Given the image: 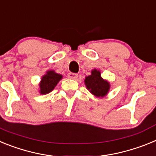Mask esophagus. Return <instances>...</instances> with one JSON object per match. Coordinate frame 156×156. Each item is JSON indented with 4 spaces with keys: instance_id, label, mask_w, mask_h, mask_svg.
I'll return each mask as SVG.
<instances>
[{
    "instance_id": "1",
    "label": "esophagus",
    "mask_w": 156,
    "mask_h": 156,
    "mask_svg": "<svg viewBox=\"0 0 156 156\" xmlns=\"http://www.w3.org/2000/svg\"><path fill=\"white\" fill-rule=\"evenodd\" d=\"M77 76H78V75L76 73H69L68 74V78H69L71 80H76L77 78Z\"/></svg>"
}]
</instances>
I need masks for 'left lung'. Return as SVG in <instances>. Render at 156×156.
<instances>
[{"mask_svg": "<svg viewBox=\"0 0 156 156\" xmlns=\"http://www.w3.org/2000/svg\"><path fill=\"white\" fill-rule=\"evenodd\" d=\"M84 83L90 93L97 98L105 97L111 87L109 82L101 77L100 70L96 69L91 70V74L90 76L85 77Z\"/></svg>", "mask_w": 156, "mask_h": 156, "instance_id": "8db88e82", "label": "left lung"}]
</instances>
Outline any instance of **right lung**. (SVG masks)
Returning a JSON list of instances; mask_svg holds the SVG:
<instances>
[{
  "label": "right lung",
  "mask_w": 156,
  "mask_h": 156,
  "mask_svg": "<svg viewBox=\"0 0 156 156\" xmlns=\"http://www.w3.org/2000/svg\"><path fill=\"white\" fill-rule=\"evenodd\" d=\"M62 75L58 74L54 70H48L46 74L41 77L39 83V93L41 94H47L55 89L58 83L62 79Z\"/></svg>",
  "instance_id": "add662e5"
}]
</instances>
